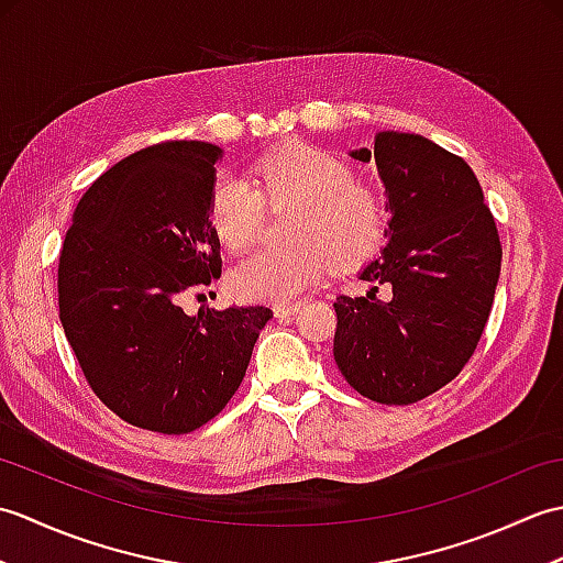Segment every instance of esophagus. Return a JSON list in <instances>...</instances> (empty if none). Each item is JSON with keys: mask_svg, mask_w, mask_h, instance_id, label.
<instances>
[{"mask_svg": "<svg viewBox=\"0 0 563 563\" xmlns=\"http://www.w3.org/2000/svg\"><path fill=\"white\" fill-rule=\"evenodd\" d=\"M297 309H300V305H297V302H285V305H275L273 312L278 319H290L297 312Z\"/></svg>", "mask_w": 563, "mask_h": 563, "instance_id": "esophagus-1", "label": "esophagus"}]
</instances>
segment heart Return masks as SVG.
I'll return each instance as SVG.
<instances>
[{"instance_id":"heart-1","label":"heart","mask_w":563,"mask_h":563,"mask_svg":"<svg viewBox=\"0 0 563 563\" xmlns=\"http://www.w3.org/2000/svg\"><path fill=\"white\" fill-rule=\"evenodd\" d=\"M263 206H295L288 249L256 251L227 275L230 292L246 302H290L327 273L355 271L387 242L389 212L377 188L355 181L331 152L295 142L251 166V184L220 174L210 186L208 222L218 242L239 254L254 242Z\"/></svg>"}]
</instances>
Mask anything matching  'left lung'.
Listing matches in <instances>:
<instances>
[{
    "instance_id": "8db88e82",
    "label": "left lung",
    "mask_w": 563,
    "mask_h": 563,
    "mask_svg": "<svg viewBox=\"0 0 563 563\" xmlns=\"http://www.w3.org/2000/svg\"><path fill=\"white\" fill-rule=\"evenodd\" d=\"M375 159L387 190L389 244L361 278L393 288L389 301L339 295L333 361L363 397L406 406L462 373L492 314L500 249L482 186L457 154L411 133L375 135Z\"/></svg>"
}]
</instances>
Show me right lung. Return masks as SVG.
Masks as SVG:
<instances>
[{
    "instance_id": "right-lung-1",
    "label": "right lung",
    "mask_w": 563,
    "mask_h": 563,
    "mask_svg": "<svg viewBox=\"0 0 563 563\" xmlns=\"http://www.w3.org/2000/svg\"><path fill=\"white\" fill-rule=\"evenodd\" d=\"M222 150L172 140L121 159L81 196L57 266L59 321L93 394L125 423L184 435L242 385L268 307H200L222 273L208 222Z\"/></svg>"
}]
</instances>
